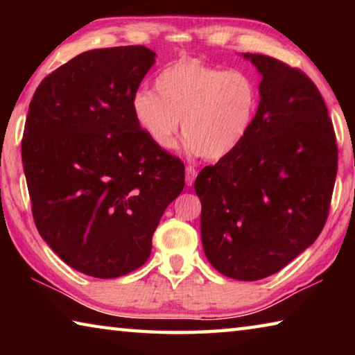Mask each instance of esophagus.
I'll use <instances>...</instances> for the list:
<instances>
[{
	"mask_svg": "<svg viewBox=\"0 0 355 355\" xmlns=\"http://www.w3.org/2000/svg\"><path fill=\"white\" fill-rule=\"evenodd\" d=\"M196 177H197V171L194 169V167H192V166L186 167V184H188V186L194 184Z\"/></svg>",
	"mask_w": 355,
	"mask_h": 355,
	"instance_id": "obj_1",
	"label": "esophagus"
}]
</instances>
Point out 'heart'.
Returning <instances> with one entry per match:
<instances>
[{
	"label": "heart",
	"instance_id": "1",
	"mask_svg": "<svg viewBox=\"0 0 355 355\" xmlns=\"http://www.w3.org/2000/svg\"><path fill=\"white\" fill-rule=\"evenodd\" d=\"M155 89L133 97L139 127L161 148L175 146L180 120L188 146L207 159L230 155L254 122L258 87L248 71L225 70L196 58L167 65Z\"/></svg>",
	"mask_w": 355,
	"mask_h": 355
}]
</instances>
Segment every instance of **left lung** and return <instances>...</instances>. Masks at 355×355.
<instances>
[{
	"mask_svg": "<svg viewBox=\"0 0 355 355\" xmlns=\"http://www.w3.org/2000/svg\"><path fill=\"white\" fill-rule=\"evenodd\" d=\"M261 75L248 136L196 178L203 252L220 274L254 282L279 272L320 236L338 169L332 120L310 78L244 53Z\"/></svg>",
	"mask_w": 355,
	"mask_h": 355,
	"instance_id": "8db88e82",
	"label": "left lung"
}]
</instances>
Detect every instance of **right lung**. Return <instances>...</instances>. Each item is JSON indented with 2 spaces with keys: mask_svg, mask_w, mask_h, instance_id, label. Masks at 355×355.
<instances>
[{
  "mask_svg": "<svg viewBox=\"0 0 355 355\" xmlns=\"http://www.w3.org/2000/svg\"><path fill=\"white\" fill-rule=\"evenodd\" d=\"M155 53L142 45L81 53L48 75L21 141L33 218L64 263L116 279L147 261L184 164L150 139L133 97Z\"/></svg>",
  "mask_w": 355,
  "mask_h": 355,
  "instance_id": "add662e5",
  "label": "right lung"
}]
</instances>
